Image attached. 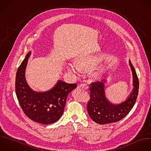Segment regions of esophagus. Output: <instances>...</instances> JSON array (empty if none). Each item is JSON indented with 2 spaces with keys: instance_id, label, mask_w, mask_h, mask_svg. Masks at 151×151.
<instances>
[{
  "instance_id": "1",
  "label": "esophagus",
  "mask_w": 151,
  "mask_h": 151,
  "mask_svg": "<svg viewBox=\"0 0 151 151\" xmlns=\"http://www.w3.org/2000/svg\"><path fill=\"white\" fill-rule=\"evenodd\" d=\"M80 87L83 88H84V89H86V90H88V86L87 84H81L80 85Z\"/></svg>"
}]
</instances>
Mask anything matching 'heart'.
<instances>
[{
    "label": "heart",
    "mask_w": 151,
    "mask_h": 151,
    "mask_svg": "<svg viewBox=\"0 0 151 151\" xmlns=\"http://www.w3.org/2000/svg\"><path fill=\"white\" fill-rule=\"evenodd\" d=\"M99 61L95 57H81L76 63H70L67 65V70L74 74L78 75L81 73V70L84 71L89 70L90 76L94 79L98 78L103 74V70L101 67H94Z\"/></svg>",
    "instance_id": "obj_1"
}]
</instances>
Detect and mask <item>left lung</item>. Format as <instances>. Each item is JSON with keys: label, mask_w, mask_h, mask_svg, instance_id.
I'll return each mask as SVG.
<instances>
[{"label": "left lung", "mask_w": 151, "mask_h": 151, "mask_svg": "<svg viewBox=\"0 0 151 151\" xmlns=\"http://www.w3.org/2000/svg\"><path fill=\"white\" fill-rule=\"evenodd\" d=\"M129 64L132 73L133 88L125 101L113 104L107 99L104 89L106 80L91 84L90 100L87 109L90 117L96 123L104 124L118 122L124 117L134 105L138 94L139 80L130 60Z\"/></svg>", "instance_id": "left-lung-1"}]
</instances>
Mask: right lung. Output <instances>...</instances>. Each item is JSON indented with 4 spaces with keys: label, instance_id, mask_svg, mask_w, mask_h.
I'll return each instance as SVG.
<instances>
[{
    "label": "right lung",
    "instance_id": "right-lung-1",
    "mask_svg": "<svg viewBox=\"0 0 151 151\" xmlns=\"http://www.w3.org/2000/svg\"><path fill=\"white\" fill-rule=\"evenodd\" d=\"M31 55V51L28 52L17 72L16 94L22 109L30 119L41 124H51L63 115L67 96L77 85L59 80L48 91L33 90L25 78V70Z\"/></svg>",
    "mask_w": 151,
    "mask_h": 151
}]
</instances>
